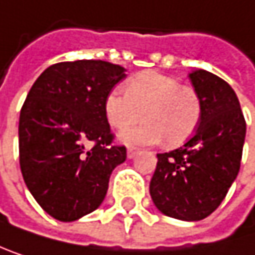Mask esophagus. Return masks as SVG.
I'll return each instance as SVG.
<instances>
[{
	"instance_id": "34e87169",
	"label": "esophagus",
	"mask_w": 255,
	"mask_h": 255,
	"mask_svg": "<svg viewBox=\"0 0 255 255\" xmlns=\"http://www.w3.org/2000/svg\"><path fill=\"white\" fill-rule=\"evenodd\" d=\"M136 154H138V148H133V147L128 148V159H133Z\"/></svg>"
}]
</instances>
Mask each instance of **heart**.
I'll use <instances>...</instances> for the list:
<instances>
[{"mask_svg":"<svg viewBox=\"0 0 255 255\" xmlns=\"http://www.w3.org/2000/svg\"><path fill=\"white\" fill-rule=\"evenodd\" d=\"M104 110L116 129L135 125L144 113L147 122L120 132V141L128 145H151L165 138L168 144L177 145L194 132L202 104L190 86L156 71H144L126 83V92L113 89L105 98Z\"/></svg>","mask_w":255,"mask_h":255,"instance_id":"obj_1","label":"heart"}]
</instances>
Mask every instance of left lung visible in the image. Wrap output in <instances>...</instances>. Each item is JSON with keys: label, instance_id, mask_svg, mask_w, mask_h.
Returning a JSON list of instances; mask_svg holds the SVG:
<instances>
[{"label": "left lung", "instance_id": "left-lung-1", "mask_svg": "<svg viewBox=\"0 0 255 255\" xmlns=\"http://www.w3.org/2000/svg\"><path fill=\"white\" fill-rule=\"evenodd\" d=\"M189 78L200 98V120L184 145L157 154L150 194L162 214L199 221L220 206L238 177L247 125L223 78L205 69L191 71Z\"/></svg>", "mask_w": 255, "mask_h": 255}]
</instances>
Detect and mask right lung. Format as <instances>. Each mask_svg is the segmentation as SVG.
<instances>
[{
	"label": "right lung",
	"mask_w": 255,
	"mask_h": 255,
	"mask_svg": "<svg viewBox=\"0 0 255 255\" xmlns=\"http://www.w3.org/2000/svg\"><path fill=\"white\" fill-rule=\"evenodd\" d=\"M126 69L105 61L49 66L32 84L19 119V160L38 205L59 221H75L105 199L110 175L126 160L111 145L104 104Z\"/></svg>",
	"instance_id": "right-lung-1"
}]
</instances>
